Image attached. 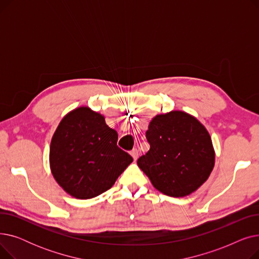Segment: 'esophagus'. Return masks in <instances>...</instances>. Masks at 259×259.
Masks as SVG:
<instances>
[{"label":"esophagus","instance_id":"1","mask_svg":"<svg viewBox=\"0 0 259 259\" xmlns=\"http://www.w3.org/2000/svg\"><path fill=\"white\" fill-rule=\"evenodd\" d=\"M130 154H131V156L133 157L134 160H137L138 157H139V150H138V149H133V150L130 152Z\"/></svg>","mask_w":259,"mask_h":259}]
</instances>
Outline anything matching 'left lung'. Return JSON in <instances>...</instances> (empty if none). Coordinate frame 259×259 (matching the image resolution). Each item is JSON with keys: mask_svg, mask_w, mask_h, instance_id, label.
Returning a JSON list of instances; mask_svg holds the SVG:
<instances>
[{"mask_svg": "<svg viewBox=\"0 0 259 259\" xmlns=\"http://www.w3.org/2000/svg\"><path fill=\"white\" fill-rule=\"evenodd\" d=\"M146 138L150 150L138 166L159 192L184 197L209 179L215 152L209 132L196 117L179 110L157 114Z\"/></svg>", "mask_w": 259, "mask_h": 259, "instance_id": "1", "label": "left lung"}]
</instances>
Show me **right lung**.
<instances>
[{"instance_id":"right-lung-1","label":"right lung","mask_w":259,"mask_h":259,"mask_svg":"<svg viewBox=\"0 0 259 259\" xmlns=\"http://www.w3.org/2000/svg\"><path fill=\"white\" fill-rule=\"evenodd\" d=\"M117 132L89 107L67 113L51 139L49 162L54 180L78 199L110 189L133 158L117 146Z\"/></svg>"}]
</instances>
